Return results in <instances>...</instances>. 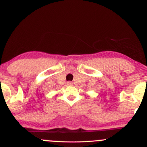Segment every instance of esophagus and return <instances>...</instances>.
Returning <instances> with one entry per match:
<instances>
[{"mask_svg": "<svg viewBox=\"0 0 147 147\" xmlns=\"http://www.w3.org/2000/svg\"><path fill=\"white\" fill-rule=\"evenodd\" d=\"M72 82H67V85L68 86H72Z\"/></svg>", "mask_w": 147, "mask_h": 147, "instance_id": "obj_1", "label": "esophagus"}]
</instances>
